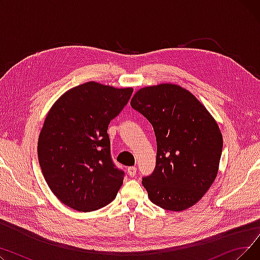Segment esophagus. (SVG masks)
Returning a JSON list of instances; mask_svg holds the SVG:
<instances>
[{"instance_id": "esophagus-1", "label": "esophagus", "mask_w": 260, "mask_h": 260, "mask_svg": "<svg viewBox=\"0 0 260 260\" xmlns=\"http://www.w3.org/2000/svg\"><path fill=\"white\" fill-rule=\"evenodd\" d=\"M127 173L131 177H135L136 176V173H137V168L136 167H129L127 169Z\"/></svg>"}]
</instances>
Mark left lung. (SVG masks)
Segmentation results:
<instances>
[{
	"mask_svg": "<svg viewBox=\"0 0 260 260\" xmlns=\"http://www.w3.org/2000/svg\"><path fill=\"white\" fill-rule=\"evenodd\" d=\"M131 105L154 127L156 168L142 184L156 206L180 212L193 207L213 184L222 153L217 122L194 94L175 84L139 89Z\"/></svg>",
	"mask_w": 260,
	"mask_h": 260,
	"instance_id": "1",
	"label": "left lung"
}]
</instances>
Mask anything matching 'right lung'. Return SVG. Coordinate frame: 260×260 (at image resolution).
<instances>
[{
    "instance_id": "add662e5",
    "label": "right lung",
    "mask_w": 260,
    "mask_h": 260,
    "mask_svg": "<svg viewBox=\"0 0 260 260\" xmlns=\"http://www.w3.org/2000/svg\"><path fill=\"white\" fill-rule=\"evenodd\" d=\"M132 93L131 87L86 82L50 108L39 136L38 157L49 188L65 206L92 212L116 198L124 172L113 162L107 128Z\"/></svg>"
}]
</instances>
